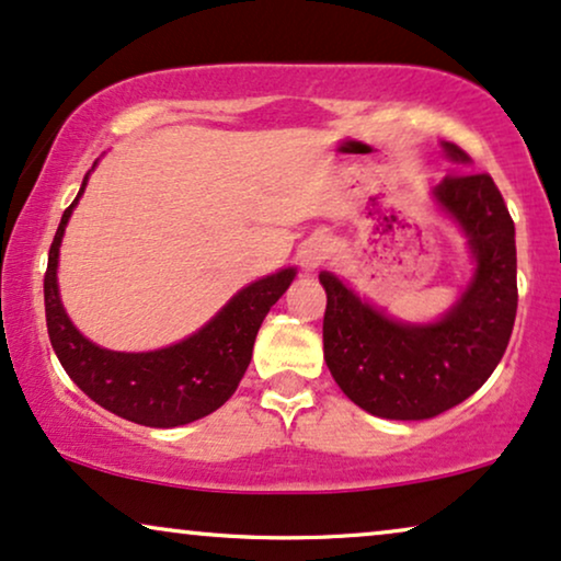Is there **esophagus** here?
Listing matches in <instances>:
<instances>
[{"instance_id": "34e87169", "label": "esophagus", "mask_w": 561, "mask_h": 561, "mask_svg": "<svg viewBox=\"0 0 561 561\" xmlns=\"http://www.w3.org/2000/svg\"><path fill=\"white\" fill-rule=\"evenodd\" d=\"M331 251H333V245L329 238H323V236L310 238L308 243L300 248V264L305 268V274H313L321 266H325V261L331 259Z\"/></svg>"}]
</instances>
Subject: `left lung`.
I'll use <instances>...</instances> for the list:
<instances>
[{"label":"left lung","mask_w":561,"mask_h":561,"mask_svg":"<svg viewBox=\"0 0 561 561\" xmlns=\"http://www.w3.org/2000/svg\"><path fill=\"white\" fill-rule=\"evenodd\" d=\"M443 152L458 165L471 162L450 141ZM432 202L463 232L473 261L469 285L437 321H399L336 274H318L325 365L346 399L382 420H432L458 407L494 373L513 333L515 225L492 175H448L432 188Z\"/></svg>","instance_id":"left-lung-1"}]
</instances>
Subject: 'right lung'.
<instances>
[{
	"instance_id": "1",
	"label": "right lung",
	"mask_w": 561,
	"mask_h": 561,
	"mask_svg": "<svg viewBox=\"0 0 561 561\" xmlns=\"http://www.w3.org/2000/svg\"><path fill=\"white\" fill-rule=\"evenodd\" d=\"M95 168V165H92ZM64 209L44 276L48 339L64 370L92 401L145 427H181L222 407L248 370L253 342L272 305L293 285L287 266L240 289L202 329L152 352H113L82 336L59 295V248L69 217L84 194Z\"/></svg>"
}]
</instances>
